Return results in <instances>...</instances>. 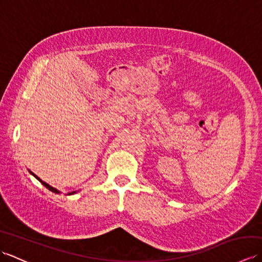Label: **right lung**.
Returning <instances> with one entry per match:
<instances>
[{
  "instance_id": "1",
  "label": "right lung",
  "mask_w": 262,
  "mask_h": 262,
  "mask_svg": "<svg viewBox=\"0 0 262 262\" xmlns=\"http://www.w3.org/2000/svg\"><path fill=\"white\" fill-rule=\"evenodd\" d=\"M29 172H30V173H31V174H32L33 177H35V178H36V179H37V180H38L39 182H41V183H42V185H43V186H45V187H46V188L48 189V190H51L52 192H55V193H60V191H59V190H57V189H56V188H54V187H52V186H49V185H48V183H46L45 181H42V180L40 179V178H38V177H37V176H36L35 173H32V172H31L30 170H29ZM75 192H76V191H72V192H69L68 194H73V193H75Z\"/></svg>"
}]
</instances>
